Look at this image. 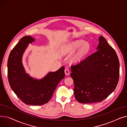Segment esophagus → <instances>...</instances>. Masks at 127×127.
Instances as JSON below:
<instances>
[{
	"mask_svg": "<svg viewBox=\"0 0 127 127\" xmlns=\"http://www.w3.org/2000/svg\"><path fill=\"white\" fill-rule=\"evenodd\" d=\"M64 71H65V74L66 75H69L70 74L69 70L68 68H66Z\"/></svg>",
	"mask_w": 127,
	"mask_h": 127,
	"instance_id": "34e87169",
	"label": "esophagus"
}]
</instances>
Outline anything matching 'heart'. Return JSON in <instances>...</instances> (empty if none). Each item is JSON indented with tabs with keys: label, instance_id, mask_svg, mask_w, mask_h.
Here are the masks:
<instances>
[{
	"label": "heart",
	"instance_id": "heart-1",
	"mask_svg": "<svg viewBox=\"0 0 127 127\" xmlns=\"http://www.w3.org/2000/svg\"><path fill=\"white\" fill-rule=\"evenodd\" d=\"M82 46L76 54L72 58V61L75 63L81 61V60L88 54L90 50V45L88 43H85L84 41H77L73 42L70 45L64 49L65 53L73 51Z\"/></svg>",
	"mask_w": 127,
	"mask_h": 127
}]
</instances>
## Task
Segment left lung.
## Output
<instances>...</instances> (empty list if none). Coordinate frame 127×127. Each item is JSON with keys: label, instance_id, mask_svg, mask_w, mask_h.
Wrapping results in <instances>:
<instances>
[{"label": "left lung", "instance_id": "obj_1", "mask_svg": "<svg viewBox=\"0 0 127 127\" xmlns=\"http://www.w3.org/2000/svg\"><path fill=\"white\" fill-rule=\"evenodd\" d=\"M97 51L71 66L74 95L82 103L101 102L115 90L119 77V62L104 37H99Z\"/></svg>", "mask_w": 127, "mask_h": 127}]
</instances>
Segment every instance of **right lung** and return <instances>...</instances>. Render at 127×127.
I'll use <instances>...</instances> for the list:
<instances>
[{
	"instance_id": "obj_1",
	"label": "right lung",
	"mask_w": 127,
	"mask_h": 127,
	"mask_svg": "<svg viewBox=\"0 0 127 127\" xmlns=\"http://www.w3.org/2000/svg\"><path fill=\"white\" fill-rule=\"evenodd\" d=\"M35 39L30 36L22 37L11 51L8 60V77L13 91L26 104L41 105L51 98L59 83L65 77L64 66L49 72L41 80L26 74L22 61L28 44Z\"/></svg>"
}]
</instances>
